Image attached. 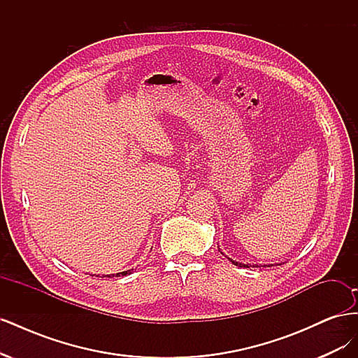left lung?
I'll list each match as a JSON object with an SVG mask.
<instances>
[{"instance_id":"1","label":"left lung","mask_w":358,"mask_h":358,"mask_svg":"<svg viewBox=\"0 0 358 358\" xmlns=\"http://www.w3.org/2000/svg\"><path fill=\"white\" fill-rule=\"evenodd\" d=\"M230 259V262L234 264V266H239V267H251V266H249V264H243V263H237V262H234V259H231V258H229ZM255 267H258L257 264H255ZM259 267H262V266H259ZM270 267V266H268Z\"/></svg>"}]
</instances>
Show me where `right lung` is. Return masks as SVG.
Returning a JSON list of instances; mask_svg holds the SVG:
<instances>
[{
    "mask_svg": "<svg viewBox=\"0 0 358 358\" xmlns=\"http://www.w3.org/2000/svg\"><path fill=\"white\" fill-rule=\"evenodd\" d=\"M133 272V268L131 270H125V272H121V273H116V275H112V276H127V275H129ZM110 275H107V278H112Z\"/></svg>",
    "mask_w": 358,
    "mask_h": 358,
    "instance_id": "right-lung-1",
    "label": "right lung"
}]
</instances>
